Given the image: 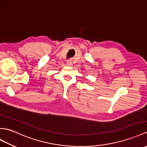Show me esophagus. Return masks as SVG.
<instances>
[{"label":"esophagus","instance_id":"34e87169","mask_svg":"<svg viewBox=\"0 0 147 147\" xmlns=\"http://www.w3.org/2000/svg\"><path fill=\"white\" fill-rule=\"evenodd\" d=\"M67 65L68 66L71 67V65H72V63H71V62H70V61H67Z\"/></svg>","mask_w":147,"mask_h":147}]
</instances>
